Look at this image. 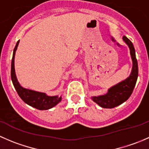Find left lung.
Listing matches in <instances>:
<instances>
[{"instance_id": "1", "label": "left lung", "mask_w": 149, "mask_h": 149, "mask_svg": "<svg viewBox=\"0 0 149 149\" xmlns=\"http://www.w3.org/2000/svg\"><path fill=\"white\" fill-rule=\"evenodd\" d=\"M123 39L130 48V55L133 61V68L130 76L127 79L109 88L106 94L92 97L93 101L103 108H114L125 102L133 93L137 81L139 67L135 48L132 42L125 36H123Z\"/></svg>"}]
</instances>
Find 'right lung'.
<instances>
[{
  "label": "right lung",
  "instance_id": "1",
  "mask_svg": "<svg viewBox=\"0 0 149 149\" xmlns=\"http://www.w3.org/2000/svg\"><path fill=\"white\" fill-rule=\"evenodd\" d=\"M19 40L16 43L13 49V58L11 61V70H10V77H11L12 82H13L14 88H16L18 94L21 97L22 100L30 106L36 108L40 110H45L53 107L54 106L58 104L61 101V97H58V96L54 97H49L47 96L45 93L38 92V91H32V90L26 89L21 86L20 84L18 82L16 79V73H15L14 68V57L15 52L17 49Z\"/></svg>",
  "mask_w": 149,
  "mask_h": 149
}]
</instances>
